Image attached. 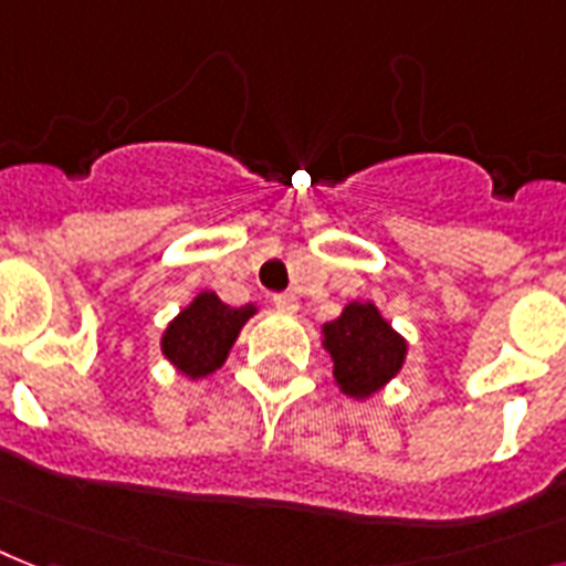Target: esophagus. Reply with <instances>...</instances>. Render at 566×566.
I'll use <instances>...</instances> for the list:
<instances>
[{"label":"esophagus","instance_id":"esophagus-1","mask_svg":"<svg viewBox=\"0 0 566 566\" xmlns=\"http://www.w3.org/2000/svg\"><path fill=\"white\" fill-rule=\"evenodd\" d=\"M274 306H277L280 313H297V297L295 295H274Z\"/></svg>","mask_w":566,"mask_h":566}]
</instances>
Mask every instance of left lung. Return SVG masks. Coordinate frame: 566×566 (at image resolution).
I'll return each mask as SVG.
<instances>
[{"label":"left lung","mask_w":566,"mask_h":566,"mask_svg":"<svg viewBox=\"0 0 566 566\" xmlns=\"http://www.w3.org/2000/svg\"><path fill=\"white\" fill-rule=\"evenodd\" d=\"M339 392L366 401L405 369L407 339L384 318L375 301H352L322 327Z\"/></svg>","instance_id":"left-lung-1"}]
</instances>
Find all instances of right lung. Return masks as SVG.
<instances>
[{"instance_id":"1","label":"right lung","mask_w":566,"mask_h":566,"mask_svg":"<svg viewBox=\"0 0 566 566\" xmlns=\"http://www.w3.org/2000/svg\"><path fill=\"white\" fill-rule=\"evenodd\" d=\"M256 313V304L230 306L212 289H203L161 331V357L188 380L209 378L227 363L239 333Z\"/></svg>"}]
</instances>
